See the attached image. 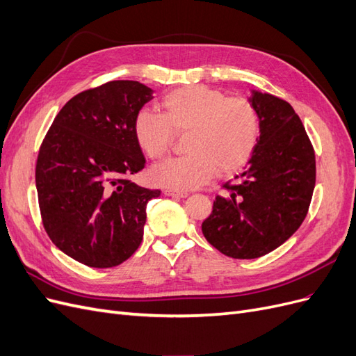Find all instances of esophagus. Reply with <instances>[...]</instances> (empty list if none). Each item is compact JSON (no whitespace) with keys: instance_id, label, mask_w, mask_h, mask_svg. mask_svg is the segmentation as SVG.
I'll return each mask as SVG.
<instances>
[{"instance_id":"1","label":"esophagus","mask_w":356,"mask_h":356,"mask_svg":"<svg viewBox=\"0 0 356 356\" xmlns=\"http://www.w3.org/2000/svg\"><path fill=\"white\" fill-rule=\"evenodd\" d=\"M165 195H166V196H170V197H181V199H184V197L188 196V193H187V191H177V190L168 188V190H165Z\"/></svg>"}]
</instances>
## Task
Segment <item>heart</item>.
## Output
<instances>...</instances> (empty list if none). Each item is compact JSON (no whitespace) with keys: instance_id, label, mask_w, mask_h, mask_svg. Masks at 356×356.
Returning <instances> with one entry per match:
<instances>
[{"instance_id":"b5f03b06","label":"heart","mask_w":356,"mask_h":356,"mask_svg":"<svg viewBox=\"0 0 356 356\" xmlns=\"http://www.w3.org/2000/svg\"><path fill=\"white\" fill-rule=\"evenodd\" d=\"M163 115L143 108L134 118L139 148L161 159L174 135L187 134V156L169 159L152 170L156 184L177 191L193 190L217 172H234L251 159L260 138V115L243 98H227L207 86H184L161 98Z\"/></svg>"}]
</instances>
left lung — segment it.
Segmentation results:
<instances>
[{"instance_id":"1","label":"left lung","mask_w":356,"mask_h":356,"mask_svg":"<svg viewBox=\"0 0 356 356\" xmlns=\"http://www.w3.org/2000/svg\"><path fill=\"white\" fill-rule=\"evenodd\" d=\"M260 138L238 186H225L202 222L207 241L239 260L268 254L293 236L306 218L316 179L315 153L300 117L286 101L252 90Z\"/></svg>"}]
</instances>
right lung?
<instances>
[{
  "mask_svg": "<svg viewBox=\"0 0 356 356\" xmlns=\"http://www.w3.org/2000/svg\"><path fill=\"white\" fill-rule=\"evenodd\" d=\"M153 93L132 80L84 90L62 106L41 144L35 182L42 224L81 264L118 266L143 242L147 203L160 190L127 177L145 166L134 118Z\"/></svg>",
  "mask_w": 356,
  "mask_h": 356,
  "instance_id": "add662e5",
  "label": "right lung"
}]
</instances>
